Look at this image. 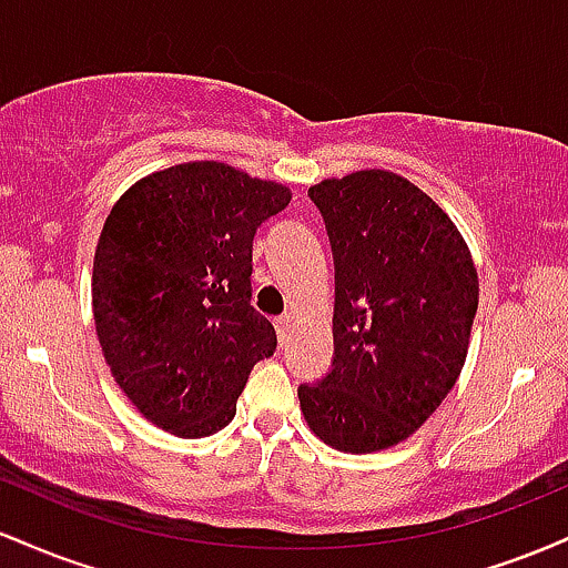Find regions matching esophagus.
Returning a JSON list of instances; mask_svg holds the SVG:
<instances>
[{"mask_svg": "<svg viewBox=\"0 0 568 568\" xmlns=\"http://www.w3.org/2000/svg\"><path fill=\"white\" fill-rule=\"evenodd\" d=\"M275 328H277V338L280 344H285L291 338V328H293V315H280L275 321Z\"/></svg>", "mask_w": 568, "mask_h": 568, "instance_id": "34e87169", "label": "esophagus"}]
</instances>
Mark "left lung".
I'll return each instance as SVG.
<instances>
[{
  "instance_id": "obj_1",
  "label": "left lung",
  "mask_w": 568,
  "mask_h": 568,
  "mask_svg": "<svg viewBox=\"0 0 568 568\" xmlns=\"http://www.w3.org/2000/svg\"><path fill=\"white\" fill-rule=\"evenodd\" d=\"M310 197L334 247V366L298 387V403L325 446L384 452L425 425L459 379L478 270L452 216L393 171L323 179Z\"/></svg>"
}]
</instances>
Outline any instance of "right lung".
Masks as SVG:
<instances>
[{
  "label": "right lung",
  "mask_w": 568,
  "mask_h": 568,
  "mask_svg": "<svg viewBox=\"0 0 568 568\" xmlns=\"http://www.w3.org/2000/svg\"><path fill=\"white\" fill-rule=\"evenodd\" d=\"M291 189L219 160L162 168L114 202L93 258L106 366L152 425L205 438L234 419L253 366L277 347L251 306L253 234Z\"/></svg>",
  "instance_id": "1"
}]
</instances>
